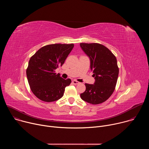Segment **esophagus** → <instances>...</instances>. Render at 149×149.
I'll return each mask as SVG.
<instances>
[{"label": "esophagus", "mask_w": 149, "mask_h": 149, "mask_svg": "<svg viewBox=\"0 0 149 149\" xmlns=\"http://www.w3.org/2000/svg\"><path fill=\"white\" fill-rule=\"evenodd\" d=\"M72 83L74 85H77V84H78L79 82L78 81H76V80H74V81H72Z\"/></svg>", "instance_id": "34e87169"}]
</instances>
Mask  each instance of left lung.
<instances>
[{
    "label": "left lung",
    "mask_w": 149,
    "mask_h": 149,
    "mask_svg": "<svg viewBox=\"0 0 149 149\" xmlns=\"http://www.w3.org/2000/svg\"><path fill=\"white\" fill-rule=\"evenodd\" d=\"M80 47L90 59V68L95 81L85 84L86 90L80 94L84 101L96 105L104 102L113 94L119 68L115 55L105 46L97 43H81Z\"/></svg>",
    "instance_id": "8db88e82"
}]
</instances>
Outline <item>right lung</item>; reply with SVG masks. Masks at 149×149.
<instances>
[{"instance_id": "obj_1", "label": "right lung", "mask_w": 149, "mask_h": 149, "mask_svg": "<svg viewBox=\"0 0 149 149\" xmlns=\"http://www.w3.org/2000/svg\"><path fill=\"white\" fill-rule=\"evenodd\" d=\"M74 46V44L48 45L31 57L26 76L32 92L39 100L49 102L63 96L71 80L63 79L55 70L63 64Z\"/></svg>"}]
</instances>
